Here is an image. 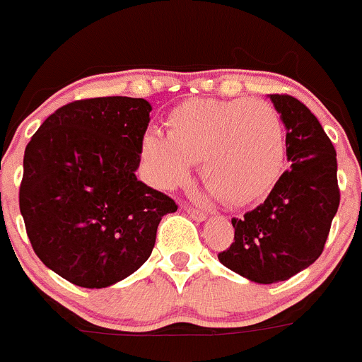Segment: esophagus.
Wrapping results in <instances>:
<instances>
[{
	"instance_id": "1",
	"label": "esophagus",
	"mask_w": 362,
	"mask_h": 362,
	"mask_svg": "<svg viewBox=\"0 0 362 362\" xmlns=\"http://www.w3.org/2000/svg\"><path fill=\"white\" fill-rule=\"evenodd\" d=\"M187 214H188V216L192 217V219H194V221H197V223H201V221H204V219H206V214H204V212H201V210L190 209V206H188V209H187Z\"/></svg>"
}]
</instances>
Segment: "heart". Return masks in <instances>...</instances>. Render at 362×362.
Returning a JSON list of instances; mask_svg holds the SVG:
<instances>
[{"instance_id":"b5f03b06","label":"heart","mask_w":362,"mask_h":362,"mask_svg":"<svg viewBox=\"0 0 362 362\" xmlns=\"http://www.w3.org/2000/svg\"><path fill=\"white\" fill-rule=\"evenodd\" d=\"M139 153L158 188L187 183L199 161L203 181L228 206L257 203L284 168L286 139L279 112L263 99H188L166 117V136L143 134Z\"/></svg>"}]
</instances>
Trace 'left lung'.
<instances>
[{"mask_svg": "<svg viewBox=\"0 0 362 362\" xmlns=\"http://www.w3.org/2000/svg\"><path fill=\"white\" fill-rule=\"evenodd\" d=\"M286 129L290 168L263 204L235 228L221 264L261 284L286 281L322 254L332 219L339 209L337 153L312 112L292 95L270 94Z\"/></svg>", "mask_w": 362, "mask_h": 362, "instance_id": "8db88e82", "label": "left lung"}]
</instances>
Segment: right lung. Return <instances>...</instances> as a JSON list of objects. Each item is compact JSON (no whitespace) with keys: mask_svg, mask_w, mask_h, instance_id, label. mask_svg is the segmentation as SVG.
I'll list each match as a JSON object with an SVG mask.
<instances>
[{"mask_svg":"<svg viewBox=\"0 0 362 362\" xmlns=\"http://www.w3.org/2000/svg\"><path fill=\"white\" fill-rule=\"evenodd\" d=\"M152 107L92 98L57 108L25 148L19 210L37 257L83 288H107L152 254L174 199L139 181Z\"/></svg>","mask_w":362,"mask_h":362,"instance_id":"add662e5","label":"right lung"}]
</instances>
